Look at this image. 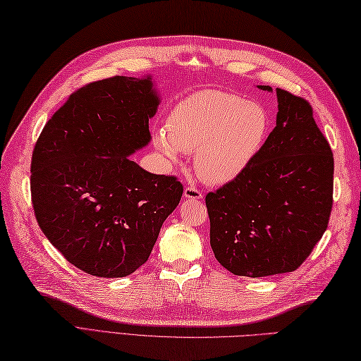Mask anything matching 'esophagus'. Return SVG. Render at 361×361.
Here are the masks:
<instances>
[{
    "mask_svg": "<svg viewBox=\"0 0 361 361\" xmlns=\"http://www.w3.org/2000/svg\"><path fill=\"white\" fill-rule=\"evenodd\" d=\"M183 196H185L187 199H200L202 191L197 187L188 185V187H185V190H183Z\"/></svg>",
    "mask_w": 361,
    "mask_h": 361,
    "instance_id": "1",
    "label": "esophagus"
}]
</instances>
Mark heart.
<instances>
[{
  "instance_id": "b5f03b06",
  "label": "heart",
  "mask_w": 361,
  "mask_h": 361,
  "mask_svg": "<svg viewBox=\"0 0 361 361\" xmlns=\"http://www.w3.org/2000/svg\"><path fill=\"white\" fill-rule=\"evenodd\" d=\"M269 116L257 102L224 90H202L174 105L154 144L166 159L195 153V170L208 183H226L248 169L265 142Z\"/></svg>"
}]
</instances>
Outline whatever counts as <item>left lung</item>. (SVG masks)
<instances>
[{
  "instance_id": "obj_1",
  "label": "left lung",
  "mask_w": 361,
  "mask_h": 361,
  "mask_svg": "<svg viewBox=\"0 0 361 361\" xmlns=\"http://www.w3.org/2000/svg\"><path fill=\"white\" fill-rule=\"evenodd\" d=\"M276 93V127L257 156L205 197L211 248L235 276L295 271L326 231L332 209L334 156L311 104L283 89Z\"/></svg>"
}]
</instances>
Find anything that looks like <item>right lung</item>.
I'll use <instances>...</instances> for the list:
<instances>
[{"label":"right lung","instance_id":"1","mask_svg":"<svg viewBox=\"0 0 361 361\" xmlns=\"http://www.w3.org/2000/svg\"><path fill=\"white\" fill-rule=\"evenodd\" d=\"M159 105L152 76H113L68 96L35 144L30 191L41 231L90 276L126 277L148 260L179 205L174 176L130 159L150 142Z\"/></svg>","mask_w":361,"mask_h":361}]
</instances>
